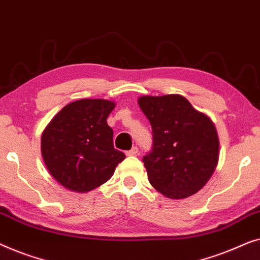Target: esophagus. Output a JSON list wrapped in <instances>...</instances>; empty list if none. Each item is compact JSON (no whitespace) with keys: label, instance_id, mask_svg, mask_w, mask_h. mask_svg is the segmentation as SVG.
<instances>
[{"label":"esophagus","instance_id":"obj_1","mask_svg":"<svg viewBox=\"0 0 260 260\" xmlns=\"http://www.w3.org/2000/svg\"><path fill=\"white\" fill-rule=\"evenodd\" d=\"M138 153H139L138 147H133L132 149H129V151H127L126 154H127V155H137Z\"/></svg>","mask_w":260,"mask_h":260}]
</instances>
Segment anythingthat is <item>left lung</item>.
Segmentation results:
<instances>
[{
	"instance_id": "1",
	"label": "left lung",
	"mask_w": 260,
	"mask_h": 260,
	"mask_svg": "<svg viewBox=\"0 0 260 260\" xmlns=\"http://www.w3.org/2000/svg\"><path fill=\"white\" fill-rule=\"evenodd\" d=\"M152 126V151L142 159L148 180L171 199H184L202 189L219 158L214 123L178 94L139 98Z\"/></svg>"
}]
</instances>
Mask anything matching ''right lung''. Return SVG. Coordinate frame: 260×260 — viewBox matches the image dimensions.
Wrapping results in <instances>:
<instances>
[{"instance_id": "right-lung-1", "label": "right lung", "mask_w": 260, "mask_h": 260, "mask_svg": "<svg viewBox=\"0 0 260 260\" xmlns=\"http://www.w3.org/2000/svg\"><path fill=\"white\" fill-rule=\"evenodd\" d=\"M113 101L82 99L64 106L41 137L50 174L63 187L86 193L105 184L126 155L114 148L107 118Z\"/></svg>"}]
</instances>
